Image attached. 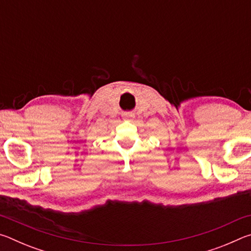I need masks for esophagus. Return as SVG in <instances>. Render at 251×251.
<instances>
[{"instance_id":"34e87169","label":"esophagus","mask_w":251,"mask_h":251,"mask_svg":"<svg viewBox=\"0 0 251 251\" xmlns=\"http://www.w3.org/2000/svg\"><path fill=\"white\" fill-rule=\"evenodd\" d=\"M126 117L129 118V117H133V115H131V114H126Z\"/></svg>"}]
</instances>
